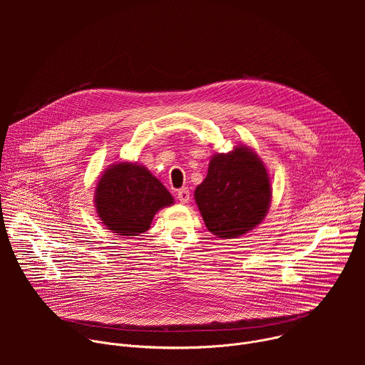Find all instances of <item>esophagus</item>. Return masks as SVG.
I'll list each match as a JSON object with an SVG mask.
<instances>
[{
    "label": "esophagus",
    "instance_id": "34e87169",
    "mask_svg": "<svg viewBox=\"0 0 365 365\" xmlns=\"http://www.w3.org/2000/svg\"><path fill=\"white\" fill-rule=\"evenodd\" d=\"M178 199L182 202V203H187L189 199H190V192L187 187H182L179 192H178Z\"/></svg>",
    "mask_w": 365,
    "mask_h": 365
}]
</instances>
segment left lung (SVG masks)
Segmentation results:
<instances>
[{
	"mask_svg": "<svg viewBox=\"0 0 365 365\" xmlns=\"http://www.w3.org/2000/svg\"><path fill=\"white\" fill-rule=\"evenodd\" d=\"M195 200L206 228L218 238H238L266 218L272 185L262 159L245 145L212 155Z\"/></svg>",
	"mask_w": 365,
	"mask_h": 365,
	"instance_id": "1",
	"label": "left lung"
}]
</instances>
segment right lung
Masks as SVG:
<instances>
[{"label": "right lung", "mask_w": 365, "mask_h": 365, "mask_svg": "<svg viewBox=\"0 0 365 365\" xmlns=\"http://www.w3.org/2000/svg\"><path fill=\"white\" fill-rule=\"evenodd\" d=\"M95 207L110 231L123 237L145 232L155 212L173 205V196L138 163H115L96 183Z\"/></svg>", "instance_id": "1"}]
</instances>
